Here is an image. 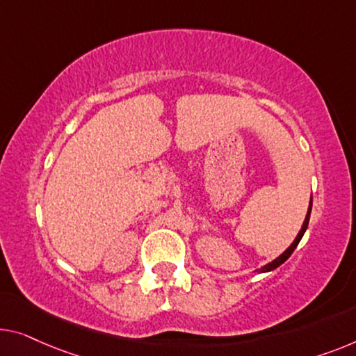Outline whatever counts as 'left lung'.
<instances>
[{"mask_svg": "<svg viewBox=\"0 0 356 356\" xmlns=\"http://www.w3.org/2000/svg\"><path fill=\"white\" fill-rule=\"evenodd\" d=\"M310 212H312V198H310V204H309V211H307V216H305V220H304V224H302V229H300V232L297 233V236H296V240L291 243V246L286 249V251L283 252V254H280V256L275 259V261H272V262H268L267 265H264V267H261L259 270H256V273H267V272H272V270H275V268H278L281 264H284L286 261H288L289 259V256L291 254L294 252V249L297 248V245H299V241L302 240V236H304V233H305V230H307V227H309V220H310Z\"/></svg>", "mask_w": 356, "mask_h": 356, "instance_id": "1", "label": "left lung"}]
</instances>
